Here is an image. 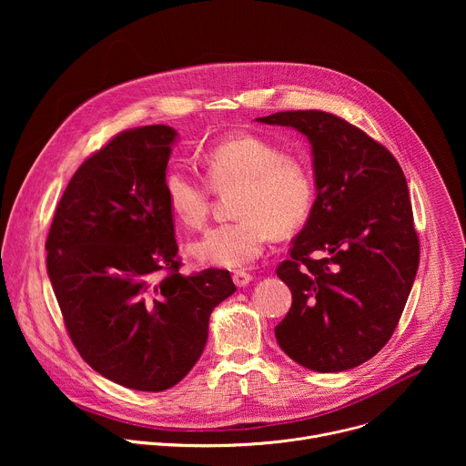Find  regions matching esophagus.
<instances>
[{
    "instance_id": "esophagus-1",
    "label": "esophagus",
    "mask_w": 466,
    "mask_h": 466,
    "mask_svg": "<svg viewBox=\"0 0 466 466\" xmlns=\"http://www.w3.org/2000/svg\"><path fill=\"white\" fill-rule=\"evenodd\" d=\"M232 280H234V284H236L238 288H245V286H248V284L252 282V275H248V273H245V271H236V273L232 275Z\"/></svg>"
}]
</instances>
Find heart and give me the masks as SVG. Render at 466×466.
I'll return each mask as SVG.
<instances>
[{"label": "heart", "mask_w": 466, "mask_h": 466, "mask_svg": "<svg viewBox=\"0 0 466 466\" xmlns=\"http://www.w3.org/2000/svg\"><path fill=\"white\" fill-rule=\"evenodd\" d=\"M205 166L218 191L239 189L238 221L210 228L189 243V254L205 265L238 269L252 263L271 236H288L309 216L313 177L304 162L258 137H236L214 146ZM212 186L187 167H173L164 178L167 207L187 228L201 227L210 212Z\"/></svg>", "instance_id": "1"}]
</instances>
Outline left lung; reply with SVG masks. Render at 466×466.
<instances>
[{"label":"left lung","mask_w":466,"mask_h":466,"mask_svg":"<svg viewBox=\"0 0 466 466\" xmlns=\"http://www.w3.org/2000/svg\"><path fill=\"white\" fill-rule=\"evenodd\" d=\"M311 146L315 201L277 275L293 295L280 349L315 372L354 369L390 339L419 269L408 182L363 130L322 110L256 117Z\"/></svg>","instance_id":"8db88e82"}]
</instances>
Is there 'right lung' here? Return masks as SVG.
Here are the masks:
<instances>
[{"mask_svg":"<svg viewBox=\"0 0 466 466\" xmlns=\"http://www.w3.org/2000/svg\"><path fill=\"white\" fill-rule=\"evenodd\" d=\"M177 138L167 125H147L110 140L66 186L46 241L47 277L83 360L149 392L191 370L214 308L236 291L223 269L178 273L164 191Z\"/></svg>","mask_w":466,"mask_h":466,"instance_id":"obj_1","label":"right lung"}]
</instances>
